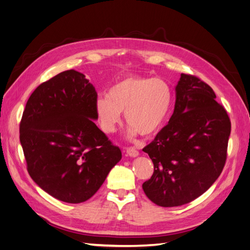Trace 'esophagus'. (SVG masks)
I'll list each match as a JSON object with an SVG mask.
<instances>
[{
  "label": "esophagus",
  "instance_id": "esophagus-1",
  "mask_svg": "<svg viewBox=\"0 0 250 250\" xmlns=\"http://www.w3.org/2000/svg\"><path fill=\"white\" fill-rule=\"evenodd\" d=\"M125 152L126 154L131 157H137L139 155V152L135 148H127Z\"/></svg>",
  "mask_w": 250,
  "mask_h": 250
}]
</instances>
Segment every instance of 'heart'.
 Returning <instances> with one entry per match:
<instances>
[{"mask_svg": "<svg viewBox=\"0 0 250 250\" xmlns=\"http://www.w3.org/2000/svg\"><path fill=\"white\" fill-rule=\"evenodd\" d=\"M172 105V89L159 78L127 76L118 80L110 88L107 97L96 100L95 111L102 131L112 133L125 113L130 125L127 135L138 133L151 137L162 130Z\"/></svg>", "mask_w": 250, "mask_h": 250, "instance_id": "obj_1", "label": "heart"}]
</instances>
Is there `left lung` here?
<instances>
[{"label":"left lung","mask_w":250,"mask_h":250,"mask_svg":"<svg viewBox=\"0 0 250 250\" xmlns=\"http://www.w3.org/2000/svg\"><path fill=\"white\" fill-rule=\"evenodd\" d=\"M174 112L168 125L143 149L154 165L146 195L162 207L190 203L222 173L231 123L207 83L182 74L175 87Z\"/></svg>","instance_id":"8db88e82"}]
</instances>
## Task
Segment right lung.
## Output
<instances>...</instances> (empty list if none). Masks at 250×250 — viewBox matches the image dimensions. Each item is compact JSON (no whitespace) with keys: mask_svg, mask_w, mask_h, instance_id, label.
Instances as JSON below:
<instances>
[{"mask_svg":"<svg viewBox=\"0 0 250 250\" xmlns=\"http://www.w3.org/2000/svg\"><path fill=\"white\" fill-rule=\"evenodd\" d=\"M97 93L85 76L65 70L30 95L20 124L27 171L57 200L78 204L91 198L121 151L95 125Z\"/></svg>","mask_w":250,"mask_h":250,"instance_id":"right-lung-1","label":"right lung"}]
</instances>
